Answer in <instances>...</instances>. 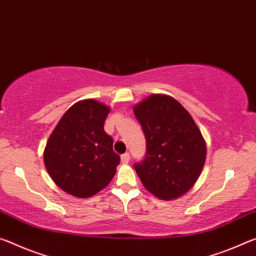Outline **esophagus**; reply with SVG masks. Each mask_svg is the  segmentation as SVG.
<instances>
[{
    "instance_id": "1",
    "label": "esophagus",
    "mask_w": 256,
    "mask_h": 256,
    "mask_svg": "<svg viewBox=\"0 0 256 256\" xmlns=\"http://www.w3.org/2000/svg\"><path fill=\"white\" fill-rule=\"evenodd\" d=\"M129 158H130V156H129V153H124V154H122V156H121V162L128 163Z\"/></svg>"
}]
</instances>
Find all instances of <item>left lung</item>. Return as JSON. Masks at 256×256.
<instances>
[{
    "mask_svg": "<svg viewBox=\"0 0 256 256\" xmlns=\"http://www.w3.org/2000/svg\"><path fill=\"white\" fill-rule=\"evenodd\" d=\"M146 138L144 160L134 163L146 190L162 200L182 196L200 177L206 146L190 113L178 100L152 95L134 108Z\"/></svg>",
    "mask_w": 256,
    "mask_h": 256,
    "instance_id": "obj_1",
    "label": "left lung"
}]
</instances>
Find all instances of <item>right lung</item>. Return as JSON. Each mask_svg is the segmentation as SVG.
I'll return each mask as SVG.
<instances>
[{
    "instance_id": "1",
    "label": "right lung",
    "mask_w": 256,
    "mask_h": 256,
    "mask_svg": "<svg viewBox=\"0 0 256 256\" xmlns=\"http://www.w3.org/2000/svg\"><path fill=\"white\" fill-rule=\"evenodd\" d=\"M110 108L94 100L74 104L58 121L44 150L53 182L69 194L86 198L111 182L120 156L104 132Z\"/></svg>"
}]
</instances>
